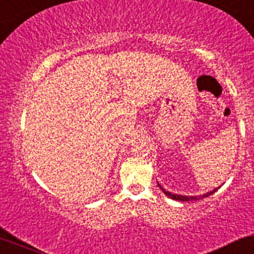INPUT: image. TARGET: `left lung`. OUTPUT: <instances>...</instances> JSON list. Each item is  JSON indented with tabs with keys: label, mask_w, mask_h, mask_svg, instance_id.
I'll use <instances>...</instances> for the list:
<instances>
[{
	"label": "left lung",
	"mask_w": 254,
	"mask_h": 254,
	"mask_svg": "<svg viewBox=\"0 0 254 254\" xmlns=\"http://www.w3.org/2000/svg\"><path fill=\"white\" fill-rule=\"evenodd\" d=\"M157 184H158L160 190L164 192L165 195H168L169 198L173 199V200H179V201H191V200H199V199H204V198L208 197V195L213 194L214 192H216V191L218 190V189L220 188V186H219V188H216V189H214V190L208 191V192H206V193L200 194V195H183V194H177V193H171V192L164 190V188H163V186L160 185L159 183H157Z\"/></svg>",
	"instance_id": "obj_1"
}]
</instances>
